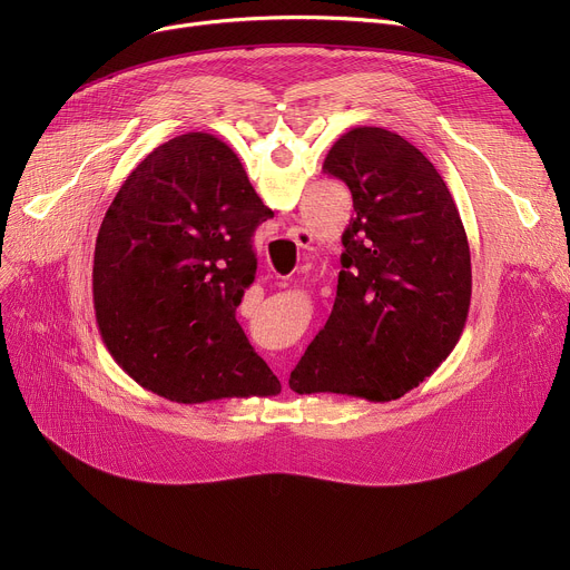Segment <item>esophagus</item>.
I'll return each mask as SVG.
<instances>
[{
    "label": "esophagus",
    "mask_w": 570,
    "mask_h": 570,
    "mask_svg": "<svg viewBox=\"0 0 570 570\" xmlns=\"http://www.w3.org/2000/svg\"><path fill=\"white\" fill-rule=\"evenodd\" d=\"M288 237L293 239V243H295L297 247H309L312 239H314V235H312L307 228H303V226L291 228V230H288ZM284 387H286V381H284Z\"/></svg>",
    "instance_id": "34e87169"
}]
</instances>
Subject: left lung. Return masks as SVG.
<instances>
[{
	"label": "left lung",
	"instance_id": "8db88e82",
	"mask_svg": "<svg viewBox=\"0 0 570 570\" xmlns=\"http://www.w3.org/2000/svg\"><path fill=\"white\" fill-rule=\"evenodd\" d=\"M351 189L333 314L291 372L297 395L391 402L423 383L462 337L471 256L432 161L381 127L346 131L323 161Z\"/></svg>",
	"mask_w": 570,
	"mask_h": 570
}]
</instances>
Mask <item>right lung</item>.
I'll return each instance as SVG.
<instances>
[{"label": "right lung", "instance_id": "add662e5", "mask_svg": "<svg viewBox=\"0 0 570 570\" xmlns=\"http://www.w3.org/2000/svg\"><path fill=\"white\" fill-rule=\"evenodd\" d=\"M263 205L233 149L191 131L149 153L101 222L99 335L136 383L170 402L273 397L282 383L235 321L256 275Z\"/></svg>", "mask_w": 570, "mask_h": 570}]
</instances>
